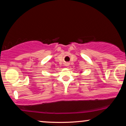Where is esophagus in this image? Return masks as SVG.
Instances as JSON below:
<instances>
[{"label":"esophagus","instance_id":"obj_1","mask_svg":"<svg viewBox=\"0 0 126 126\" xmlns=\"http://www.w3.org/2000/svg\"><path fill=\"white\" fill-rule=\"evenodd\" d=\"M69 63H66V64H65V66H66V67H67V66H69Z\"/></svg>","mask_w":126,"mask_h":126}]
</instances>
